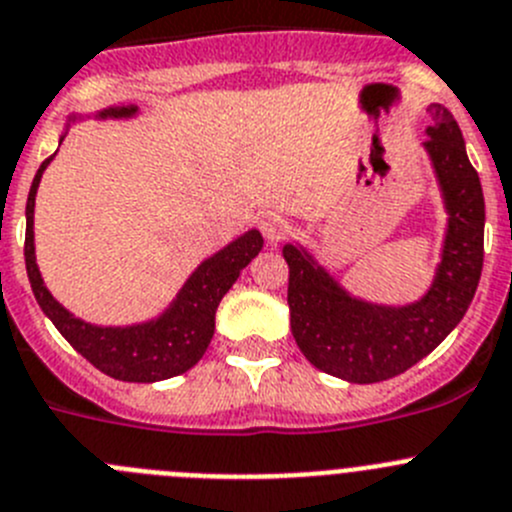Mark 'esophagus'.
<instances>
[{"mask_svg": "<svg viewBox=\"0 0 512 512\" xmlns=\"http://www.w3.org/2000/svg\"><path fill=\"white\" fill-rule=\"evenodd\" d=\"M260 229H262V234L267 237V242H280V240H285V237H288L290 229H293V227H290L288 217H283V214L267 212L265 217H262Z\"/></svg>", "mask_w": 512, "mask_h": 512, "instance_id": "1", "label": "esophagus"}]
</instances>
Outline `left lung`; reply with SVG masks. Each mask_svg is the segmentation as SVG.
<instances>
[{
  "label": "left lung",
  "instance_id": "8db88e82",
  "mask_svg": "<svg viewBox=\"0 0 512 512\" xmlns=\"http://www.w3.org/2000/svg\"><path fill=\"white\" fill-rule=\"evenodd\" d=\"M427 148L447 207V237L437 278L422 300L404 308L351 298L313 257L283 247L290 267V328L315 369L351 384H376L404 374L432 353L475 298L485 257V197L467 159L462 131L444 105H429Z\"/></svg>",
  "mask_w": 512,
  "mask_h": 512
}]
</instances>
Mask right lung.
Returning a JSON list of instances; mask_svg holds the SVG:
<instances>
[{
  "instance_id": "1",
  "label": "right lung",
  "mask_w": 512,
  "mask_h": 512,
  "mask_svg": "<svg viewBox=\"0 0 512 512\" xmlns=\"http://www.w3.org/2000/svg\"><path fill=\"white\" fill-rule=\"evenodd\" d=\"M136 113V105H118L100 113V118H128ZM52 161L45 159L37 169L35 179L27 197V232H25V265L30 278L32 293L40 303L42 313L55 323L62 338L90 361L95 369L118 381H136V384H151L179 376L197 364L207 351L214 336V315H217L219 300L227 295L234 280L240 278L262 250V234L250 229L242 237L219 250L209 260H204L191 278L176 295L171 308L156 321L141 323V326L126 328H100L80 321L62 308L50 290L45 288L35 262V194L40 186L42 171Z\"/></svg>"
}]
</instances>
